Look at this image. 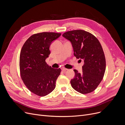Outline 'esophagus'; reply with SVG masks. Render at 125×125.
<instances>
[{"mask_svg":"<svg viewBox=\"0 0 125 125\" xmlns=\"http://www.w3.org/2000/svg\"><path fill=\"white\" fill-rule=\"evenodd\" d=\"M61 69H62V71H66V70H68V69H67V68H64V67L62 68Z\"/></svg>","mask_w":125,"mask_h":125,"instance_id":"34e87169","label":"esophagus"}]
</instances>
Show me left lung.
<instances>
[{
  "label": "left lung",
  "mask_w": 125,
  "mask_h": 125,
  "mask_svg": "<svg viewBox=\"0 0 125 125\" xmlns=\"http://www.w3.org/2000/svg\"><path fill=\"white\" fill-rule=\"evenodd\" d=\"M62 36L71 42L74 55L84 61L81 73L74 70L75 77L70 81L72 87L81 94L92 92L102 80L106 68L101 43L94 35L83 30L69 31Z\"/></svg>",
  "instance_id": "8db88e82"
}]
</instances>
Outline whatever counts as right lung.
Segmentation results:
<instances>
[{"label":"right lung","mask_w":125,"mask_h":125,"mask_svg":"<svg viewBox=\"0 0 125 125\" xmlns=\"http://www.w3.org/2000/svg\"><path fill=\"white\" fill-rule=\"evenodd\" d=\"M61 33L44 32L31 35L23 44L20 55V71L24 83L34 94L43 97L56 87L60 68H52L45 59L51 52L52 42Z\"/></svg>","instance_id":"right-lung-1"}]
</instances>
